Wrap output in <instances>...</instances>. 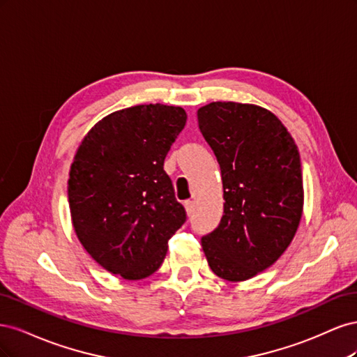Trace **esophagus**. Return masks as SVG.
Wrapping results in <instances>:
<instances>
[{
	"label": "esophagus",
	"mask_w": 357,
	"mask_h": 357,
	"mask_svg": "<svg viewBox=\"0 0 357 357\" xmlns=\"http://www.w3.org/2000/svg\"><path fill=\"white\" fill-rule=\"evenodd\" d=\"M185 208H186V213L190 215L193 213V201H185Z\"/></svg>",
	"instance_id": "esophagus-1"
}]
</instances>
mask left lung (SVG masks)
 I'll use <instances>...</instances> for the list:
<instances>
[{"label": "left lung", "mask_w": 357, "mask_h": 357, "mask_svg": "<svg viewBox=\"0 0 357 357\" xmlns=\"http://www.w3.org/2000/svg\"><path fill=\"white\" fill-rule=\"evenodd\" d=\"M198 125L218 158L223 215L201 238L211 271L244 282L265 271L294 240L304 210L298 147L286 126L255 104L210 102Z\"/></svg>", "instance_id": "8db88e82"}]
</instances>
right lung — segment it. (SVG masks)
Returning a JSON list of instances; mask_svg holds the SVG:
<instances>
[{
	"mask_svg": "<svg viewBox=\"0 0 357 357\" xmlns=\"http://www.w3.org/2000/svg\"><path fill=\"white\" fill-rule=\"evenodd\" d=\"M186 119L181 107H128L95 123L75 152L68 178L74 232L112 274L152 275L186 220L164 171Z\"/></svg>",
	"mask_w": 357,
	"mask_h": 357,
	"instance_id": "obj_1",
	"label": "right lung"
}]
</instances>
